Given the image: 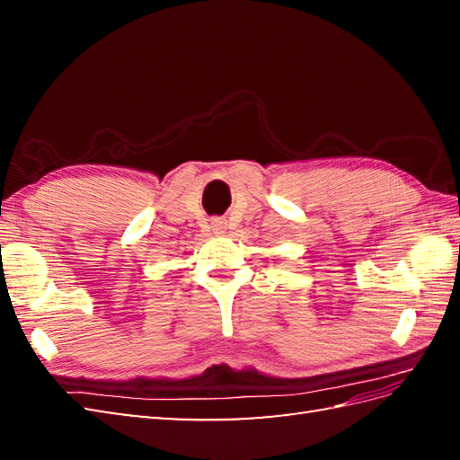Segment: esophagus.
Masks as SVG:
<instances>
[{"label":"esophagus","instance_id":"34e87169","mask_svg":"<svg viewBox=\"0 0 460 460\" xmlns=\"http://www.w3.org/2000/svg\"><path fill=\"white\" fill-rule=\"evenodd\" d=\"M211 227L215 233H225V229H227V223H225V219H213Z\"/></svg>","mask_w":460,"mask_h":460}]
</instances>
